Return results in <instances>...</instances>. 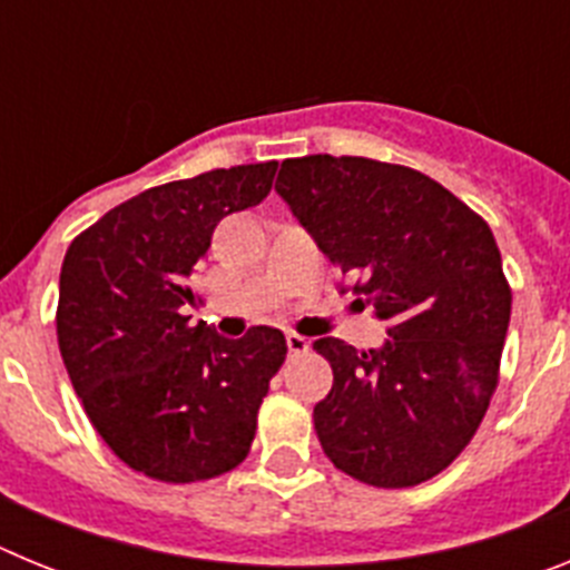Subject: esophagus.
<instances>
[{
	"label": "esophagus",
	"mask_w": 570,
	"mask_h": 570,
	"mask_svg": "<svg viewBox=\"0 0 570 570\" xmlns=\"http://www.w3.org/2000/svg\"><path fill=\"white\" fill-rule=\"evenodd\" d=\"M285 342H288L291 354H305V351H308V340L299 334H288L285 336Z\"/></svg>",
	"instance_id": "esophagus-1"
}]
</instances>
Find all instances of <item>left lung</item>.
I'll return each mask as SVG.
<instances>
[{"instance_id": "left-lung-1", "label": "left lung", "mask_w": 570, "mask_h": 570, "mask_svg": "<svg viewBox=\"0 0 570 570\" xmlns=\"http://www.w3.org/2000/svg\"><path fill=\"white\" fill-rule=\"evenodd\" d=\"M276 190L387 322L380 351L322 336L334 385L314 407L320 445L374 488L434 480L473 440L500 385L511 285L491 228L436 179L365 156L285 159Z\"/></svg>"}]
</instances>
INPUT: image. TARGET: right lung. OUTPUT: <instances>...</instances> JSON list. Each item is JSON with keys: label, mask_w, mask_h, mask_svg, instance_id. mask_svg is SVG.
Masks as SVG:
<instances>
[{"label": "right lung", "mask_w": 570, "mask_h": 570, "mask_svg": "<svg viewBox=\"0 0 570 570\" xmlns=\"http://www.w3.org/2000/svg\"><path fill=\"white\" fill-rule=\"evenodd\" d=\"M279 163L234 165L142 190L70 242L57 340L90 425L148 480L188 485L234 471L288 354L282 331L225 340L183 314L219 219L254 208Z\"/></svg>", "instance_id": "1"}]
</instances>
